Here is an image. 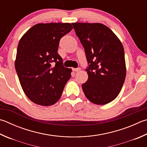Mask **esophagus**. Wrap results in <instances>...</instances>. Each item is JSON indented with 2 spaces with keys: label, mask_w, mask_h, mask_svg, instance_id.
Segmentation results:
<instances>
[{
  "label": "esophagus",
  "mask_w": 147,
  "mask_h": 147,
  "mask_svg": "<svg viewBox=\"0 0 147 147\" xmlns=\"http://www.w3.org/2000/svg\"><path fill=\"white\" fill-rule=\"evenodd\" d=\"M73 71L75 72H78L79 71H80V68H73Z\"/></svg>",
  "instance_id": "esophagus-1"
}]
</instances>
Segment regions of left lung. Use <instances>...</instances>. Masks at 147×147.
Masks as SVG:
<instances>
[{"mask_svg":"<svg viewBox=\"0 0 147 147\" xmlns=\"http://www.w3.org/2000/svg\"><path fill=\"white\" fill-rule=\"evenodd\" d=\"M84 47L89 66L88 80L82 84L92 103L105 105L118 96L126 76L121 42L111 29L100 23H72Z\"/></svg>","mask_w":147,"mask_h":147,"instance_id":"left-lung-1","label":"left lung"}]
</instances>
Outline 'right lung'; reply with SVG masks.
<instances>
[{
  "instance_id": "right-lung-1",
  "label": "right lung",
  "mask_w": 147,
  "mask_h": 147,
  "mask_svg": "<svg viewBox=\"0 0 147 147\" xmlns=\"http://www.w3.org/2000/svg\"><path fill=\"white\" fill-rule=\"evenodd\" d=\"M72 29L70 23L37 24L20 40L15 69L24 92L37 105H54L71 78L72 70L63 67L57 51Z\"/></svg>"
}]
</instances>
